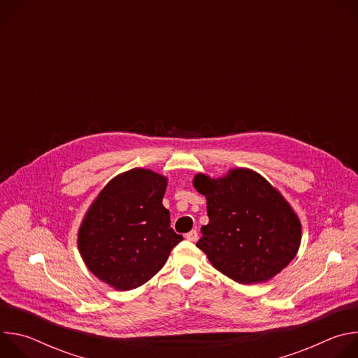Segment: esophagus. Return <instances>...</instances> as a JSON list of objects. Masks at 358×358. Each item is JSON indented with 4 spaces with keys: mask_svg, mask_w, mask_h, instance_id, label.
<instances>
[{
    "mask_svg": "<svg viewBox=\"0 0 358 358\" xmlns=\"http://www.w3.org/2000/svg\"><path fill=\"white\" fill-rule=\"evenodd\" d=\"M184 236H185L188 241H191V242H195V241L198 239V232H196L195 229H192V231L187 232Z\"/></svg>",
    "mask_w": 358,
    "mask_h": 358,
    "instance_id": "obj_1",
    "label": "esophagus"
}]
</instances>
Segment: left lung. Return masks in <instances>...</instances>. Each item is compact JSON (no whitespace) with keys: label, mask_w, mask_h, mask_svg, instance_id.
Masks as SVG:
<instances>
[{"label":"left lung","mask_w":358,"mask_h":358,"mask_svg":"<svg viewBox=\"0 0 358 358\" xmlns=\"http://www.w3.org/2000/svg\"><path fill=\"white\" fill-rule=\"evenodd\" d=\"M194 187L206 195L210 218L196 246L221 273L243 285L266 282L296 257L300 221L262 176L248 169L217 180L198 174Z\"/></svg>","instance_id":"obj_1"}]
</instances>
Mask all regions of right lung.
<instances>
[{"mask_svg":"<svg viewBox=\"0 0 358 358\" xmlns=\"http://www.w3.org/2000/svg\"><path fill=\"white\" fill-rule=\"evenodd\" d=\"M167 178L144 169L115 177L90 206L78 235L89 271L117 290L141 286L182 241L162 203Z\"/></svg>","mask_w":358,"mask_h":358,"instance_id":"1","label":"right lung"}]
</instances>
